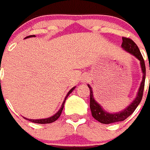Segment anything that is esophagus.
Returning <instances> with one entry per match:
<instances>
[{"label":"esophagus","instance_id":"34e87169","mask_svg":"<svg viewBox=\"0 0 150 150\" xmlns=\"http://www.w3.org/2000/svg\"><path fill=\"white\" fill-rule=\"evenodd\" d=\"M88 81V78H85V79H83V81H84V82H87Z\"/></svg>","mask_w":150,"mask_h":150}]
</instances>
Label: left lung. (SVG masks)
<instances>
[{"label": "left lung", "instance_id": "1", "mask_svg": "<svg viewBox=\"0 0 150 150\" xmlns=\"http://www.w3.org/2000/svg\"><path fill=\"white\" fill-rule=\"evenodd\" d=\"M122 40H123L121 44L122 48L124 50H125L127 52L133 55L135 57H137L139 60V62H140L142 71L143 73V81H142L141 85H140V87H139L137 98H135V100H133V103L129 104V106L126 108L124 110L119 112V113H116V114H109V113H107L106 111H104L103 110L101 107L100 106V104H98V103L96 102L95 100L94 99L92 89H91L90 85H88V87L90 89V109L91 111V115H92V117L95 120H97L98 121L101 123V124H112V123L124 121L129 116H130L133 114V111L136 110V108L139 104V103H140L142 100V98H143L146 79V66L144 59H143L142 54L140 51H139L138 46H137V44L133 42L131 39L127 38V37H122Z\"/></svg>", "mask_w": 150, "mask_h": 150}]
</instances>
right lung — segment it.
Here are the masks:
<instances>
[{
	"instance_id": "1",
	"label": "right lung",
	"mask_w": 150,
	"mask_h": 150,
	"mask_svg": "<svg viewBox=\"0 0 150 150\" xmlns=\"http://www.w3.org/2000/svg\"><path fill=\"white\" fill-rule=\"evenodd\" d=\"M32 36H35L34 35H30V36H26V38H29V37H32ZM75 89V87L74 88H72L71 89V90L69 91V93L67 94V95H66V97H65V100H64L63 103H62V107L61 108L59 109V110L56 113L55 115L52 116V117H50L49 118H46V119H40V120H32V119H26V118H25V119H26V120H30V121L31 122H33V123H36V124H50V123H52V122L56 121V120H57L58 118L59 117L60 115H61L62 114V110H63V108H64V104H65V100H66V98H68V96L69 95V94H71V91H72L73 90Z\"/></svg>"
}]
</instances>
